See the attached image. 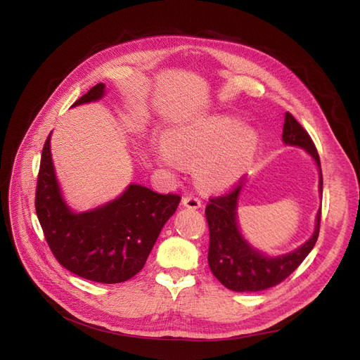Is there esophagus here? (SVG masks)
<instances>
[{"instance_id": "obj_1", "label": "esophagus", "mask_w": 360, "mask_h": 360, "mask_svg": "<svg viewBox=\"0 0 360 360\" xmlns=\"http://www.w3.org/2000/svg\"><path fill=\"white\" fill-rule=\"evenodd\" d=\"M181 204L186 207V209H191V210H198V209H201V205H202L201 200L195 198V197H191V195H186V197H183Z\"/></svg>"}]
</instances>
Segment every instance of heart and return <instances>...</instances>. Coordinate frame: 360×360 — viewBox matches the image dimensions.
I'll return each instance as SVG.
<instances>
[{
    "label": "heart",
    "mask_w": 360,
    "mask_h": 360,
    "mask_svg": "<svg viewBox=\"0 0 360 360\" xmlns=\"http://www.w3.org/2000/svg\"><path fill=\"white\" fill-rule=\"evenodd\" d=\"M258 147L254 127L228 114H205L169 127L153 146V159L172 176L184 169V162L193 163L201 188L224 191L245 176Z\"/></svg>",
    "instance_id": "obj_1"
}]
</instances>
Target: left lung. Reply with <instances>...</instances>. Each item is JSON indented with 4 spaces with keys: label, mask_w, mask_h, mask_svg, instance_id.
<instances>
[{
    "label": "left lung",
    "mask_w": 360,
    "mask_h": 360,
    "mask_svg": "<svg viewBox=\"0 0 360 360\" xmlns=\"http://www.w3.org/2000/svg\"><path fill=\"white\" fill-rule=\"evenodd\" d=\"M282 143L291 147H300L314 159L319 168V192L321 197L323 176L317 148L307 130L290 112H285L284 117ZM243 186L245 181L228 195L212 198L210 204L205 207V217L210 230V246L207 257L209 267L222 285L238 292L267 290L288 278L315 246L321 217V209H319L315 216L314 233L303 245L287 254L267 255L246 240L238 225L237 209Z\"/></svg>",
    "instance_id": "1"
}]
</instances>
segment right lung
I'll return each instance as SVG.
<instances>
[{
  "instance_id": "right-lung-1",
  "label": "right lung",
  "mask_w": 360,
  "mask_h": 360,
  "mask_svg": "<svg viewBox=\"0 0 360 360\" xmlns=\"http://www.w3.org/2000/svg\"><path fill=\"white\" fill-rule=\"evenodd\" d=\"M103 96L105 84L101 82L72 106L97 102ZM51 135L40 160L36 212L52 254L63 267L89 281L118 284L135 276L181 198L130 183L117 198L75 212L57 179Z\"/></svg>"
}]
</instances>
